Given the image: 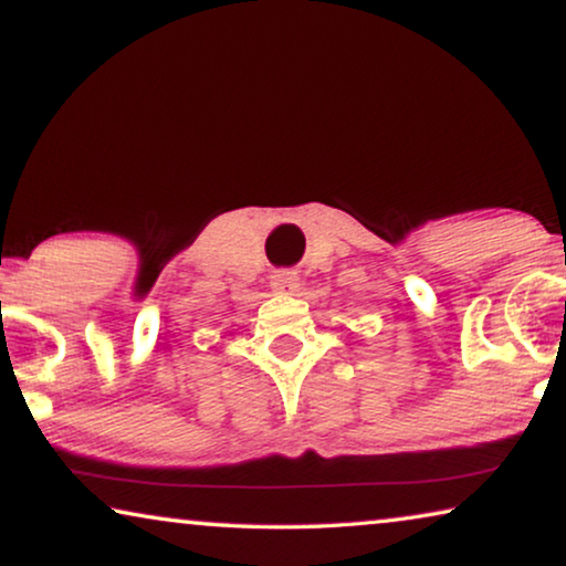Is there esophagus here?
<instances>
[{
	"label": "esophagus",
	"instance_id": "obj_1",
	"mask_svg": "<svg viewBox=\"0 0 566 566\" xmlns=\"http://www.w3.org/2000/svg\"><path fill=\"white\" fill-rule=\"evenodd\" d=\"M272 290L282 294H294L300 290L297 272H274L272 274Z\"/></svg>",
	"mask_w": 566,
	"mask_h": 566
}]
</instances>
